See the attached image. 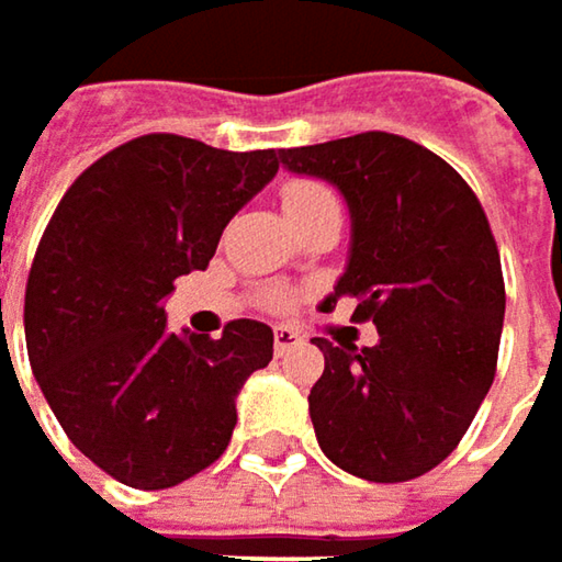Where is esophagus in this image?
Masks as SVG:
<instances>
[{
  "mask_svg": "<svg viewBox=\"0 0 562 562\" xmlns=\"http://www.w3.org/2000/svg\"><path fill=\"white\" fill-rule=\"evenodd\" d=\"M295 345H302V338H299L292 328H285V325H277V328H273V348H277V355L292 351Z\"/></svg>",
  "mask_w": 562,
  "mask_h": 562,
  "instance_id": "esophagus-1",
  "label": "esophagus"
}]
</instances>
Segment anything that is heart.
Returning <instances> with one entry per match:
<instances>
[{
  "label": "heart",
  "instance_id": "obj_1",
  "mask_svg": "<svg viewBox=\"0 0 562 562\" xmlns=\"http://www.w3.org/2000/svg\"><path fill=\"white\" fill-rule=\"evenodd\" d=\"M325 198H335L331 188H325L322 181H312V178H292L282 188V207H285V214L289 211L312 207V204H318ZM289 305H292V295L289 292H273L270 295V308H289Z\"/></svg>",
  "mask_w": 562,
  "mask_h": 562
}]
</instances>
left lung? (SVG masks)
Returning a JSON list of instances; mask_svg holds the SVG:
<instances>
[{
    "label": "left lung",
    "instance_id": "left-lung-1",
    "mask_svg": "<svg viewBox=\"0 0 562 562\" xmlns=\"http://www.w3.org/2000/svg\"><path fill=\"white\" fill-rule=\"evenodd\" d=\"M280 159L345 194L351 260L325 305L355 299L381 335L374 348L315 338L318 446L368 482L419 479L462 442L498 368L505 277L485 207L446 159L381 130Z\"/></svg>",
    "mask_w": 562,
    "mask_h": 562
}]
</instances>
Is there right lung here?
<instances>
[{
    "instance_id": "obj_1",
    "label": "right lung",
    "mask_w": 562,
    "mask_h": 562,
    "mask_svg": "<svg viewBox=\"0 0 562 562\" xmlns=\"http://www.w3.org/2000/svg\"><path fill=\"white\" fill-rule=\"evenodd\" d=\"M277 169V149L136 136L74 178L42 234L25 285L35 381L67 439L130 488H175L214 465L244 381L273 361L270 325L171 331L166 299Z\"/></svg>"
}]
</instances>
